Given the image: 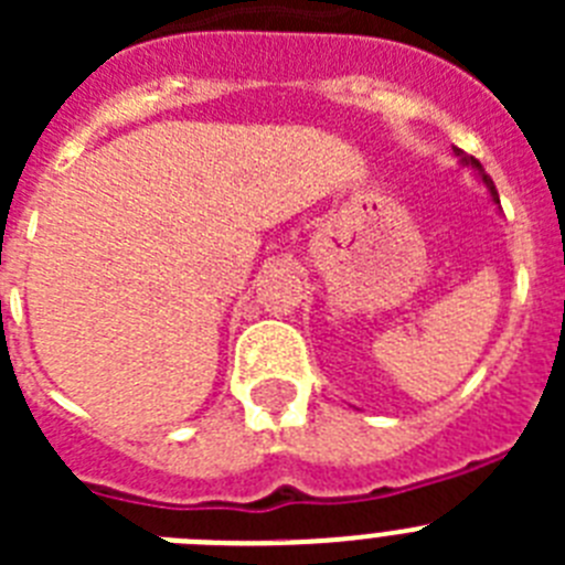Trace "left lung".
<instances>
[{"instance_id": "8db88e82", "label": "left lung", "mask_w": 565, "mask_h": 565, "mask_svg": "<svg viewBox=\"0 0 565 565\" xmlns=\"http://www.w3.org/2000/svg\"><path fill=\"white\" fill-rule=\"evenodd\" d=\"M458 154H461L463 161H467V163H472V167H476V169H478V172H481V181H483V183H487V189H489V192H492V198H495V203H501V201H498V189H495V183H492V178H489V174H483L481 163H478V161H476V158H469V154H463V152H458Z\"/></svg>"}]
</instances>
